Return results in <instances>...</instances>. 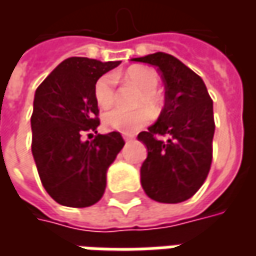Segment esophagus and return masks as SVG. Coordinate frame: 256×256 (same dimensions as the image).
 <instances>
[{"label": "esophagus", "instance_id": "34e87169", "mask_svg": "<svg viewBox=\"0 0 256 256\" xmlns=\"http://www.w3.org/2000/svg\"><path fill=\"white\" fill-rule=\"evenodd\" d=\"M123 138H124L126 142H130V141H133L134 137H132V136H123Z\"/></svg>", "mask_w": 256, "mask_h": 256}]
</instances>
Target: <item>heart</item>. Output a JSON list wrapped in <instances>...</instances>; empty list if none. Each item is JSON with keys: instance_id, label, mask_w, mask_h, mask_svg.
Here are the masks:
<instances>
[{"instance_id": "heart-1", "label": "heart", "mask_w": 256, "mask_h": 256, "mask_svg": "<svg viewBox=\"0 0 256 256\" xmlns=\"http://www.w3.org/2000/svg\"><path fill=\"white\" fill-rule=\"evenodd\" d=\"M126 76L142 89V94L140 96L138 104H148V106L158 104L159 97L155 89L159 84V76L154 70L145 67L132 68L126 72ZM115 86H116V78L114 74H106L98 78L94 84V97L98 106L102 108H108L112 106V102L115 100ZM150 110L145 106L136 108V110H126L122 106H115L104 114L102 122L106 128L122 132V133H133L140 128H142L145 123L150 120Z\"/></svg>"}]
</instances>
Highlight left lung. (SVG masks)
I'll return each instance as SVG.
<instances>
[{
    "instance_id": "8db88e82",
    "label": "left lung",
    "mask_w": 256,
    "mask_h": 256,
    "mask_svg": "<svg viewBox=\"0 0 256 256\" xmlns=\"http://www.w3.org/2000/svg\"><path fill=\"white\" fill-rule=\"evenodd\" d=\"M132 60L158 67L166 89L158 120L137 137L148 150L140 170L141 185L155 202L181 203L208 176L215 130L212 100L203 79L172 54L158 52Z\"/></svg>"
}]
</instances>
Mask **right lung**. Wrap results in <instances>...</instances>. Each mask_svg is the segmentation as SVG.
Masks as SVG:
<instances>
[{
	"label": "right lung",
	"instance_id": "add662e5",
	"mask_svg": "<svg viewBox=\"0 0 256 256\" xmlns=\"http://www.w3.org/2000/svg\"><path fill=\"white\" fill-rule=\"evenodd\" d=\"M119 64L66 58L36 90L31 150L44 188L62 206L82 208L97 203L106 190L108 167L124 145L118 132L97 134L94 84ZM89 131L96 133L90 142L83 140Z\"/></svg>",
	"mask_w": 256,
	"mask_h": 256
}]
</instances>
